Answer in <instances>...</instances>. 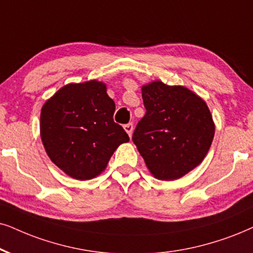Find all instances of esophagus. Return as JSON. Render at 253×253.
<instances>
[{
  "label": "esophagus",
  "instance_id": "esophagus-1",
  "mask_svg": "<svg viewBox=\"0 0 253 253\" xmlns=\"http://www.w3.org/2000/svg\"><path fill=\"white\" fill-rule=\"evenodd\" d=\"M124 128H125V130H126L127 132V134H128L129 136H132V133H133V124H126L124 126Z\"/></svg>",
  "mask_w": 253,
  "mask_h": 253
}]
</instances>
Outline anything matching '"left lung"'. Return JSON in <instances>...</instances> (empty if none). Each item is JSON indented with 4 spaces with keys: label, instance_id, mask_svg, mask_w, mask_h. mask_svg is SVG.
Returning a JSON list of instances; mask_svg holds the SVG:
<instances>
[{
    "label": "left lung",
    "instance_id": "1",
    "mask_svg": "<svg viewBox=\"0 0 253 253\" xmlns=\"http://www.w3.org/2000/svg\"><path fill=\"white\" fill-rule=\"evenodd\" d=\"M146 114L133 142L159 180H177L197 167L211 146L215 124L206 101L184 86H142Z\"/></svg>",
    "mask_w": 253,
    "mask_h": 253
}]
</instances>
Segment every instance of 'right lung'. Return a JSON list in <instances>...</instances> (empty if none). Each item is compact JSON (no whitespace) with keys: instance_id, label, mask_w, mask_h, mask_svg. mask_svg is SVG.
Returning <instances> with one entry per match:
<instances>
[{"instance_id":"add662e5","label":"right lung","mask_w":253,"mask_h":253,"mask_svg":"<svg viewBox=\"0 0 253 253\" xmlns=\"http://www.w3.org/2000/svg\"><path fill=\"white\" fill-rule=\"evenodd\" d=\"M116 104L106 85L89 81L63 86L43 105L41 137L57 167L77 180L105 170L114 150L129 136L114 123Z\"/></svg>"}]
</instances>
